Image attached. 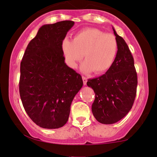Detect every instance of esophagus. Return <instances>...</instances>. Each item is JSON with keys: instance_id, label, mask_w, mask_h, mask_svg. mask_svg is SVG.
<instances>
[{"instance_id": "obj_1", "label": "esophagus", "mask_w": 157, "mask_h": 157, "mask_svg": "<svg viewBox=\"0 0 157 157\" xmlns=\"http://www.w3.org/2000/svg\"><path fill=\"white\" fill-rule=\"evenodd\" d=\"M82 80H83V84H84L85 85H87V77L82 76Z\"/></svg>"}]
</instances>
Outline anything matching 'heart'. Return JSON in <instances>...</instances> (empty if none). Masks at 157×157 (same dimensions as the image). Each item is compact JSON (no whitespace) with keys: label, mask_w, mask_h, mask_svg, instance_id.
Here are the masks:
<instances>
[{"label":"heart","mask_w":157,"mask_h":157,"mask_svg":"<svg viewBox=\"0 0 157 157\" xmlns=\"http://www.w3.org/2000/svg\"><path fill=\"white\" fill-rule=\"evenodd\" d=\"M62 50L66 62L76 68L83 58L82 72L96 75L109 70L118 52V41L111 33H106L96 28L82 29L75 34L72 41L64 39Z\"/></svg>","instance_id":"1"}]
</instances>
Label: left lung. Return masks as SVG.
I'll use <instances>...</instances> for the list:
<instances>
[{
	"label": "left lung",
	"mask_w": 157,
	"mask_h": 157,
	"mask_svg": "<svg viewBox=\"0 0 157 157\" xmlns=\"http://www.w3.org/2000/svg\"><path fill=\"white\" fill-rule=\"evenodd\" d=\"M113 29L118 41L113 63L105 74L87 82L95 94L92 112L96 120L103 124H115L128 114L134 103L138 83L131 51L124 39Z\"/></svg>",
	"instance_id": "left-lung-1"
}]
</instances>
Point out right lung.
I'll use <instances>...</instances> for the list:
<instances>
[{
	"label": "right lung",
	"mask_w": 157,
	"mask_h": 157,
	"mask_svg": "<svg viewBox=\"0 0 157 157\" xmlns=\"http://www.w3.org/2000/svg\"><path fill=\"white\" fill-rule=\"evenodd\" d=\"M72 21L43 25L31 40L20 67L19 93L26 113L44 128H61L67 122L82 77L64 62L62 42Z\"/></svg>",
	"instance_id": "right-lung-1"
}]
</instances>
